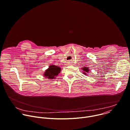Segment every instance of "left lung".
I'll use <instances>...</instances> for the list:
<instances>
[{
    "instance_id": "1",
    "label": "left lung",
    "mask_w": 130,
    "mask_h": 130,
    "mask_svg": "<svg viewBox=\"0 0 130 130\" xmlns=\"http://www.w3.org/2000/svg\"><path fill=\"white\" fill-rule=\"evenodd\" d=\"M82 69H83V70L84 71V72H83L84 74H86V72H88V71H89L88 68H87V67H84V68H82Z\"/></svg>"
}]
</instances>
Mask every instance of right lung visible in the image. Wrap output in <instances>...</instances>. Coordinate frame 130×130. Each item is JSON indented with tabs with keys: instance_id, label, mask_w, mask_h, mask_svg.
<instances>
[{
	"instance_id": "add662e5",
	"label": "right lung",
	"mask_w": 130,
	"mask_h": 130,
	"mask_svg": "<svg viewBox=\"0 0 130 130\" xmlns=\"http://www.w3.org/2000/svg\"><path fill=\"white\" fill-rule=\"evenodd\" d=\"M60 67L54 65H52L49 67V68L45 71L44 75L47 78L54 79L55 76L58 75L60 72Z\"/></svg>"
}]
</instances>
